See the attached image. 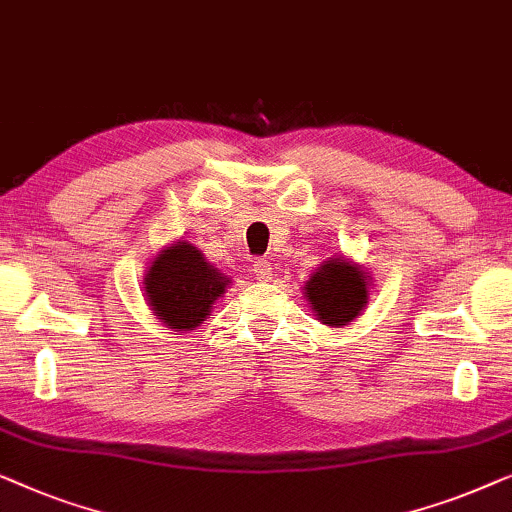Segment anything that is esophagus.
<instances>
[{"label": "esophagus", "instance_id": "1", "mask_svg": "<svg viewBox=\"0 0 512 512\" xmlns=\"http://www.w3.org/2000/svg\"><path fill=\"white\" fill-rule=\"evenodd\" d=\"M253 273L255 276L259 278V280H269L271 276H273V266H271V262L266 257H259V259H255V264H253Z\"/></svg>", "mask_w": 512, "mask_h": 512}]
</instances>
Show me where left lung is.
<instances>
[{
    "label": "left lung",
    "mask_w": 512,
    "mask_h": 512,
    "mask_svg": "<svg viewBox=\"0 0 512 512\" xmlns=\"http://www.w3.org/2000/svg\"><path fill=\"white\" fill-rule=\"evenodd\" d=\"M306 297L325 325H348L366 304V278L359 266L329 259L306 283Z\"/></svg>",
    "instance_id": "8db88e82"
}]
</instances>
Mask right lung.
Returning <instances> with one entry per match:
<instances>
[{
	"instance_id": "right-lung-1",
	"label": "right lung",
	"mask_w": 512,
	"mask_h": 512,
	"mask_svg": "<svg viewBox=\"0 0 512 512\" xmlns=\"http://www.w3.org/2000/svg\"><path fill=\"white\" fill-rule=\"evenodd\" d=\"M229 280L213 269L190 243L178 241L155 259L146 276V294L164 325L176 331L199 327Z\"/></svg>"
}]
</instances>
